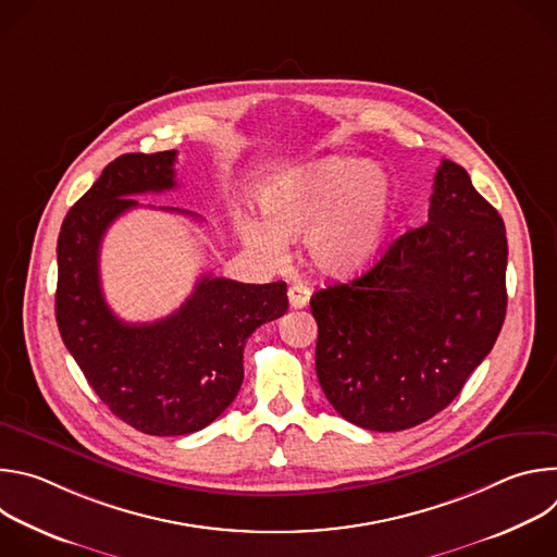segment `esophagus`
<instances>
[{
  "mask_svg": "<svg viewBox=\"0 0 557 557\" xmlns=\"http://www.w3.org/2000/svg\"><path fill=\"white\" fill-rule=\"evenodd\" d=\"M288 301H290V308H304L310 301V288L304 282H295L288 288Z\"/></svg>",
  "mask_w": 557,
  "mask_h": 557,
  "instance_id": "obj_1",
  "label": "esophagus"
}]
</instances>
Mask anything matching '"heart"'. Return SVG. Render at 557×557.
<instances>
[{
	"label": "heart",
	"mask_w": 557,
	"mask_h": 557,
	"mask_svg": "<svg viewBox=\"0 0 557 557\" xmlns=\"http://www.w3.org/2000/svg\"><path fill=\"white\" fill-rule=\"evenodd\" d=\"M262 218L243 220L245 240L269 258L284 240L306 235L310 262L333 275L374 264L396 222L399 196L392 176L355 156H326L271 178L258 194Z\"/></svg>",
	"instance_id": "1"
}]
</instances>
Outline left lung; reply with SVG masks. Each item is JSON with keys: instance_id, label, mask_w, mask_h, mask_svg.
I'll return each instance as SVG.
<instances>
[{"instance_id": "1", "label": "left lung", "mask_w": 557, "mask_h": 557, "mask_svg": "<svg viewBox=\"0 0 557 557\" xmlns=\"http://www.w3.org/2000/svg\"><path fill=\"white\" fill-rule=\"evenodd\" d=\"M507 235L469 174L441 161L428 222L361 277L310 297L317 379L331 406L372 432L414 428L460 394L507 312Z\"/></svg>"}]
</instances>
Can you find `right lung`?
<instances>
[{
    "mask_svg": "<svg viewBox=\"0 0 557 557\" xmlns=\"http://www.w3.org/2000/svg\"><path fill=\"white\" fill-rule=\"evenodd\" d=\"M174 163V149L119 156L67 211L57 243L61 339L112 414L151 436H183L215 421L243 385L247 339L288 310L284 282L213 275H202L165 320L125 324L110 310L99 277L103 235L119 215L140 207L132 196L176 187Z\"/></svg>",
    "mask_w": 557,
    "mask_h": 557,
    "instance_id": "1",
    "label": "right lung"
}]
</instances>
